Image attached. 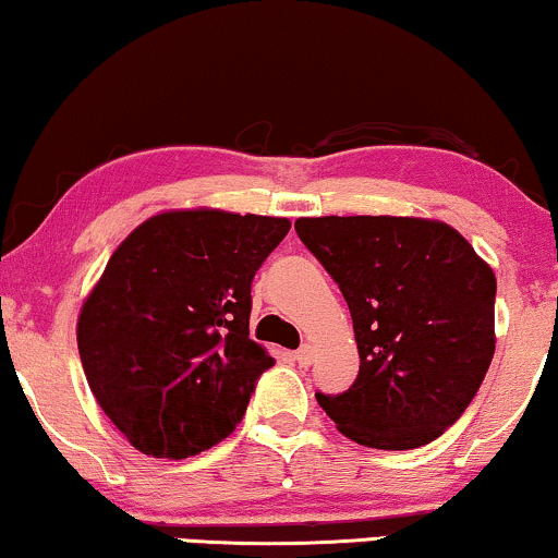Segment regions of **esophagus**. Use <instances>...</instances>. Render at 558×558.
Wrapping results in <instances>:
<instances>
[{
	"mask_svg": "<svg viewBox=\"0 0 558 558\" xmlns=\"http://www.w3.org/2000/svg\"><path fill=\"white\" fill-rule=\"evenodd\" d=\"M295 361L301 366H308L311 364V361H313V347H311V343H305V347H301V349L295 351Z\"/></svg>",
	"mask_w": 558,
	"mask_h": 558,
	"instance_id": "34e87169",
	"label": "esophagus"
}]
</instances>
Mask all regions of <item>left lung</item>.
Returning a JSON list of instances; mask_svg holds the SVG:
<instances>
[{
  "mask_svg": "<svg viewBox=\"0 0 558 558\" xmlns=\"http://www.w3.org/2000/svg\"><path fill=\"white\" fill-rule=\"evenodd\" d=\"M295 232L339 282L361 359L351 389L318 404L359 445L433 442L490 366L496 272L439 219L301 217Z\"/></svg>",
  "mask_w": 558,
  "mask_h": 558,
  "instance_id": "1",
  "label": "left lung"
}]
</instances>
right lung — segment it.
Instances as JSON below:
<instances>
[{"mask_svg": "<svg viewBox=\"0 0 558 558\" xmlns=\"http://www.w3.org/2000/svg\"><path fill=\"white\" fill-rule=\"evenodd\" d=\"M286 217L167 209L113 250L77 316L88 387L138 452L184 460L238 427L276 364L250 339V286Z\"/></svg>", "mask_w": 558, "mask_h": 558, "instance_id": "add662e5", "label": "right lung"}]
</instances>
